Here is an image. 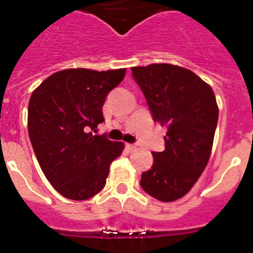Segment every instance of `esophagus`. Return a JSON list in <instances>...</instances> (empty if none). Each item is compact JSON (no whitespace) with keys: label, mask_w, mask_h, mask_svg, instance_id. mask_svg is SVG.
Listing matches in <instances>:
<instances>
[{"label":"esophagus","mask_w":253,"mask_h":253,"mask_svg":"<svg viewBox=\"0 0 253 253\" xmlns=\"http://www.w3.org/2000/svg\"><path fill=\"white\" fill-rule=\"evenodd\" d=\"M126 148H128L129 151H135V149H137V144H126Z\"/></svg>","instance_id":"esophagus-1"}]
</instances>
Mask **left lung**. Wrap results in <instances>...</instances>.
<instances>
[{"mask_svg": "<svg viewBox=\"0 0 253 253\" xmlns=\"http://www.w3.org/2000/svg\"><path fill=\"white\" fill-rule=\"evenodd\" d=\"M154 122L167 126L165 151L152 152L153 165L140 186L160 202H175L194 186L209 162L218 123L213 88L190 69L173 64L131 68Z\"/></svg>", "mask_w": 253, "mask_h": 253, "instance_id": "left-lung-1", "label": "left lung"}]
</instances>
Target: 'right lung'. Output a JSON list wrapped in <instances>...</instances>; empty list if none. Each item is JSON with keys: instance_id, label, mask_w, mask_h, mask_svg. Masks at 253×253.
<instances>
[{"instance_id": "1", "label": "right lung", "mask_w": 253, "mask_h": 253, "mask_svg": "<svg viewBox=\"0 0 253 253\" xmlns=\"http://www.w3.org/2000/svg\"><path fill=\"white\" fill-rule=\"evenodd\" d=\"M125 68L64 69L49 76L29 101L28 130L35 156L50 185L71 200H87L106 184L110 165L124 144L93 135L104 122L107 93Z\"/></svg>"}]
</instances>
